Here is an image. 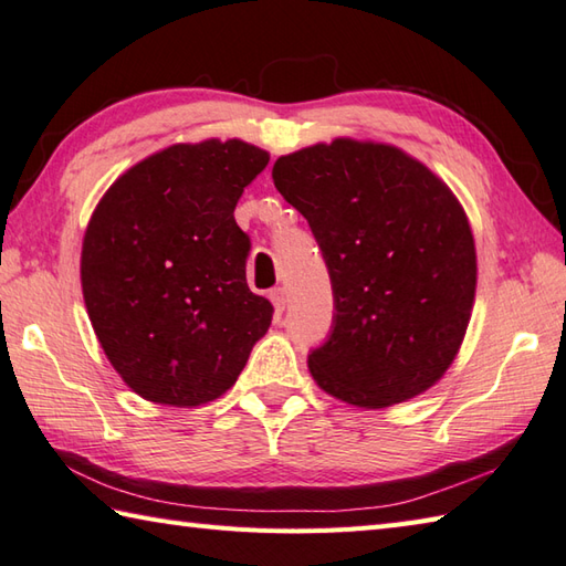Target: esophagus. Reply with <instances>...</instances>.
<instances>
[{
  "label": "esophagus",
  "instance_id": "1",
  "mask_svg": "<svg viewBox=\"0 0 566 566\" xmlns=\"http://www.w3.org/2000/svg\"><path fill=\"white\" fill-rule=\"evenodd\" d=\"M271 303L275 307V313H283L285 303H287V295H285L283 287H273V291H271Z\"/></svg>",
  "mask_w": 566,
  "mask_h": 566
}]
</instances>
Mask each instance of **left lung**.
Wrapping results in <instances>:
<instances>
[{"instance_id": "1", "label": "left lung", "mask_w": 566, "mask_h": 566, "mask_svg": "<svg viewBox=\"0 0 566 566\" xmlns=\"http://www.w3.org/2000/svg\"><path fill=\"white\" fill-rule=\"evenodd\" d=\"M273 182L325 253L334 327L307 356L315 384L380 410L452 366L476 297V244L457 195L384 142L337 136L281 156Z\"/></svg>"}]
</instances>
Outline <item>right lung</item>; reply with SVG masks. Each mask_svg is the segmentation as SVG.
Wrapping results in <instances>:
<instances>
[{
	"mask_svg": "<svg viewBox=\"0 0 566 566\" xmlns=\"http://www.w3.org/2000/svg\"><path fill=\"white\" fill-rule=\"evenodd\" d=\"M269 158L241 138L172 144L124 170L92 212L85 307L114 371L144 400H217L269 332L273 305L249 291V237L234 219Z\"/></svg>",
	"mask_w": 566,
	"mask_h": 566,
	"instance_id": "obj_1",
	"label": "right lung"
}]
</instances>
